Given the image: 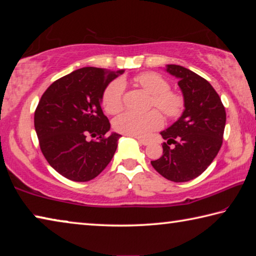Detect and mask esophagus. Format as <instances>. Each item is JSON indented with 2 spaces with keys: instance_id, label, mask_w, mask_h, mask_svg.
<instances>
[{
  "instance_id": "34e87169",
  "label": "esophagus",
  "mask_w": 256,
  "mask_h": 256,
  "mask_svg": "<svg viewBox=\"0 0 256 256\" xmlns=\"http://www.w3.org/2000/svg\"><path fill=\"white\" fill-rule=\"evenodd\" d=\"M137 140H138V143L142 144V145H148V142L145 140H140V138H137Z\"/></svg>"
}]
</instances>
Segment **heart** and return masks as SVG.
<instances>
[{"label": "heart", "mask_w": 256, "mask_h": 256, "mask_svg": "<svg viewBox=\"0 0 256 256\" xmlns=\"http://www.w3.org/2000/svg\"><path fill=\"white\" fill-rule=\"evenodd\" d=\"M135 82L152 96L151 106H156L164 116L175 118L180 116L183 108V98L178 94L170 92V86L164 78L156 73H142L135 78ZM124 82L121 78L108 84L102 97L105 111L110 114H116L124 108ZM164 124L159 112L137 113L124 112L114 121V128L124 135L145 138L152 132L159 129Z\"/></svg>", "instance_id": "obj_1"}]
</instances>
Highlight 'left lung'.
<instances>
[{
  "mask_svg": "<svg viewBox=\"0 0 256 256\" xmlns=\"http://www.w3.org/2000/svg\"><path fill=\"white\" fill-rule=\"evenodd\" d=\"M166 70L178 78L184 111L161 136L162 156L151 161L160 175L172 182H188L206 170L221 148L226 114L221 98L205 78L183 66Z\"/></svg>",
  "mask_w": 256,
  "mask_h": 256,
  "instance_id": "left-lung-1",
  "label": "left lung"
}]
</instances>
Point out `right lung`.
Listing matches in <instances>:
<instances>
[{"label":"right lung","instance_id":"1","mask_svg":"<svg viewBox=\"0 0 256 256\" xmlns=\"http://www.w3.org/2000/svg\"><path fill=\"white\" fill-rule=\"evenodd\" d=\"M124 72L82 68L58 78L42 95L35 132L44 158L64 178L88 182L112 160L121 135H108L111 124L100 104L108 84ZM88 136L98 140L88 141Z\"/></svg>","mask_w":256,"mask_h":256}]
</instances>
